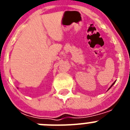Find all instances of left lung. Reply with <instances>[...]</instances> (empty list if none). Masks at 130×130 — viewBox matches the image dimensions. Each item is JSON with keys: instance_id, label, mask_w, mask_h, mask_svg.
I'll return each instance as SVG.
<instances>
[{"instance_id": "obj_1", "label": "left lung", "mask_w": 130, "mask_h": 130, "mask_svg": "<svg viewBox=\"0 0 130 130\" xmlns=\"http://www.w3.org/2000/svg\"><path fill=\"white\" fill-rule=\"evenodd\" d=\"M115 82H114V83H112V85H111V87H110V88H109V89H108V90H109L110 88H111V87H112V85H114V84H115Z\"/></svg>"}]
</instances>
